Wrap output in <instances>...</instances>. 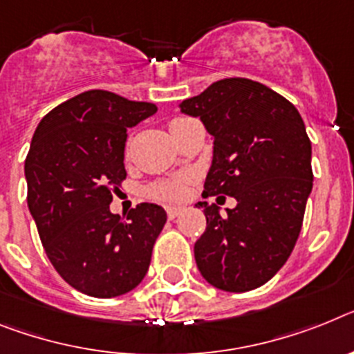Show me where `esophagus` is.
<instances>
[{"label": "esophagus", "instance_id": "34e87169", "mask_svg": "<svg viewBox=\"0 0 354 354\" xmlns=\"http://www.w3.org/2000/svg\"><path fill=\"white\" fill-rule=\"evenodd\" d=\"M182 207H167V218L169 219H174L178 218L180 214H182Z\"/></svg>", "mask_w": 354, "mask_h": 354}]
</instances>
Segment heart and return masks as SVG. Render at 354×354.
<instances>
[{
	"label": "heart",
	"mask_w": 354,
	"mask_h": 354,
	"mask_svg": "<svg viewBox=\"0 0 354 354\" xmlns=\"http://www.w3.org/2000/svg\"><path fill=\"white\" fill-rule=\"evenodd\" d=\"M187 120L189 118H174L169 127H176ZM183 194H185V182L183 180H169V182H160L154 187H151V196L156 198V200L174 201L183 198Z\"/></svg>",
	"instance_id": "b5f03b06"
}]
</instances>
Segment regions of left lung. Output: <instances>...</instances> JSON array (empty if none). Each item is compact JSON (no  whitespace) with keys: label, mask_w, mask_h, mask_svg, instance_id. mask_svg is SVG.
Returning <instances> with one entry per match:
<instances>
[{"label":"left lung","mask_w":354,"mask_h":354,"mask_svg":"<svg viewBox=\"0 0 354 354\" xmlns=\"http://www.w3.org/2000/svg\"><path fill=\"white\" fill-rule=\"evenodd\" d=\"M214 138L203 198L232 196L236 209L200 201L207 228L194 245L207 283L243 293L283 268L313 187L311 142L297 108L261 82L232 77L182 102Z\"/></svg>","instance_id":"obj_1"}]
</instances>
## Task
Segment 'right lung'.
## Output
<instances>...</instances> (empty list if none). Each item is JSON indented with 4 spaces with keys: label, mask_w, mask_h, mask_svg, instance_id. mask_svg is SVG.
<instances>
[{
    "label": "right lung",
    "mask_w": 354,
    "mask_h": 354,
    "mask_svg": "<svg viewBox=\"0 0 354 354\" xmlns=\"http://www.w3.org/2000/svg\"><path fill=\"white\" fill-rule=\"evenodd\" d=\"M156 113L111 91L90 90L59 104L35 129L25 160L28 209L50 263L71 288L99 299L124 295L149 270L162 207L109 212L126 180L127 127Z\"/></svg>",
    "instance_id": "right-lung-1"
}]
</instances>
